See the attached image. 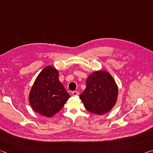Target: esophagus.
<instances>
[{
  "instance_id": "esophagus-1",
  "label": "esophagus",
  "mask_w": 153,
  "mask_h": 153,
  "mask_svg": "<svg viewBox=\"0 0 153 153\" xmlns=\"http://www.w3.org/2000/svg\"><path fill=\"white\" fill-rule=\"evenodd\" d=\"M71 94L73 95V96H77V95L79 94V92H77V91H74V92H71Z\"/></svg>"
}]
</instances>
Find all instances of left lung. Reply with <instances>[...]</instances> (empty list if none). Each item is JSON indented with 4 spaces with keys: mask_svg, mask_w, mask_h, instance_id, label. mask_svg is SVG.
I'll return each instance as SVG.
<instances>
[{
    "mask_svg": "<svg viewBox=\"0 0 153 153\" xmlns=\"http://www.w3.org/2000/svg\"><path fill=\"white\" fill-rule=\"evenodd\" d=\"M118 88L112 76L98 71L90 75L86 88L79 96L86 109L97 115L108 112L117 101Z\"/></svg>",
    "mask_w": 153,
    "mask_h": 153,
    "instance_id": "8db88e82",
    "label": "left lung"
}]
</instances>
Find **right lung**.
<instances>
[{
  "label": "right lung",
  "instance_id": "obj_1",
  "mask_svg": "<svg viewBox=\"0 0 153 153\" xmlns=\"http://www.w3.org/2000/svg\"><path fill=\"white\" fill-rule=\"evenodd\" d=\"M69 97L59 80L57 70L48 66L35 80L30 93L29 101L36 112L50 117L63 107Z\"/></svg>",
  "mask_w": 153,
  "mask_h": 153
}]
</instances>
